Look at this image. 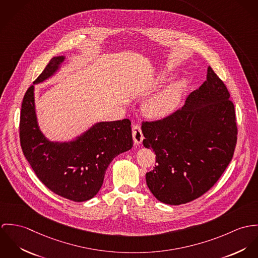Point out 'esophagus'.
<instances>
[{"label":"esophagus","mask_w":258,"mask_h":258,"mask_svg":"<svg viewBox=\"0 0 258 258\" xmlns=\"http://www.w3.org/2000/svg\"><path fill=\"white\" fill-rule=\"evenodd\" d=\"M133 138L136 144H141L143 143V135L141 128V125L139 123H135L133 126Z\"/></svg>","instance_id":"esophagus-1"}]
</instances>
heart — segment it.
Returning a JSON list of instances; mask_svg holds the SVG:
<instances>
[{
    "label": "heart",
    "instance_id": "1",
    "mask_svg": "<svg viewBox=\"0 0 258 258\" xmlns=\"http://www.w3.org/2000/svg\"><path fill=\"white\" fill-rule=\"evenodd\" d=\"M186 87V80H179L155 94L145 103L146 115L153 119H161L173 114L182 100Z\"/></svg>",
    "mask_w": 258,
    "mask_h": 258
}]
</instances>
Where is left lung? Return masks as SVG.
Here are the masks:
<instances>
[{
	"label": "left lung",
	"mask_w": 258,
	"mask_h": 258,
	"mask_svg": "<svg viewBox=\"0 0 258 258\" xmlns=\"http://www.w3.org/2000/svg\"><path fill=\"white\" fill-rule=\"evenodd\" d=\"M143 146L156 165L145 174L153 196L168 205L195 200L210 190L232 158L237 139L234 106L224 82L208 66L207 80L169 116L142 125Z\"/></svg>",
	"instance_id": "8db88e82"
}]
</instances>
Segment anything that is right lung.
<instances>
[{
    "mask_svg": "<svg viewBox=\"0 0 258 258\" xmlns=\"http://www.w3.org/2000/svg\"><path fill=\"white\" fill-rule=\"evenodd\" d=\"M65 56L51 58L24 97L20 119L23 152L38 179L53 193L84 202L101 189L106 170L118 154L133 147L131 120L100 121L69 142L49 141L40 131L34 85L56 74Z\"/></svg>",
    "mask_w": 258,
    "mask_h": 258,
    "instance_id": "obj_1",
    "label": "right lung"
}]
</instances>
